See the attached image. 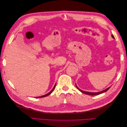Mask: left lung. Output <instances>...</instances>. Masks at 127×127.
<instances>
[{"label": "left lung", "instance_id": "1", "mask_svg": "<svg viewBox=\"0 0 127 127\" xmlns=\"http://www.w3.org/2000/svg\"><path fill=\"white\" fill-rule=\"evenodd\" d=\"M112 36L113 38H114V36H113V35H112ZM76 87H77V88L78 89L80 92H82V93H84V94H87V95H99V94H101V93H104V92H106L107 90H109L110 89V87H109V88H106V89H105V90H103V91H101V92H96V93H91V92H88L83 91H82V90H80L79 88H78L77 86H76Z\"/></svg>", "mask_w": 127, "mask_h": 127}]
</instances>
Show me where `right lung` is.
Here are the masks:
<instances>
[{
  "instance_id": "add662e5",
  "label": "right lung",
  "mask_w": 127,
  "mask_h": 127,
  "mask_svg": "<svg viewBox=\"0 0 127 127\" xmlns=\"http://www.w3.org/2000/svg\"><path fill=\"white\" fill-rule=\"evenodd\" d=\"M56 85H55V86L53 87V89H52V90H51L50 92L49 93H48V94H45V95H43V96H39V97H36V98H41V97H45V96H48L50 94L52 93V92H53V91L54 90V89H55V87H56Z\"/></svg>"
}]
</instances>
